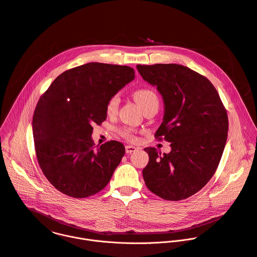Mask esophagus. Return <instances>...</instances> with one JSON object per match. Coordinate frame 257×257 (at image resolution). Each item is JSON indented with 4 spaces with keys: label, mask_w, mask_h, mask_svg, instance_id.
I'll list each match as a JSON object with an SVG mask.
<instances>
[{
    "label": "esophagus",
    "mask_w": 257,
    "mask_h": 257,
    "mask_svg": "<svg viewBox=\"0 0 257 257\" xmlns=\"http://www.w3.org/2000/svg\"><path fill=\"white\" fill-rule=\"evenodd\" d=\"M125 150H126V153L130 154L132 152H135L137 150V148L135 146H132V145H126L125 146Z\"/></svg>",
    "instance_id": "obj_1"
}]
</instances>
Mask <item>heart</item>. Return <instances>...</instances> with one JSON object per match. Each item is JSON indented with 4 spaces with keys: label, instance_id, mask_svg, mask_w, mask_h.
<instances>
[{
    "label": "heart",
    "instance_id": "heart-1",
    "mask_svg": "<svg viewBox=\"0 0 257 257\" xmlns=\"http://www.w3.org/2000/svg\"><path fill=\"white\" fill-rule=\"evenodd\" d=\"M134 99L136 100V102L138 103V105L143 109L145 108L147 105L153 103V102H158V98L156 96V94L150 90V89H139L137 91L134 92ZM119 103H120V98L119 95H114L112 96L106 106V111L109 115H113L117 112L118 107H119ZM120 134L128 139V140H134L135 139V135L132 129L130 128H122L120 130Z\"/></svg>",
    "mask_w": 257,
    "mask_h": 257
}]
</instances>
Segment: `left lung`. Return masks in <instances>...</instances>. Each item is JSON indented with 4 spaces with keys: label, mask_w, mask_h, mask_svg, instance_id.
<instances>
[{
    "label": "left lung",
    "mask_w": 257,
    "mask_h": 257,
    "mask_svg": "<svg viewBox=\"0 0 257 257\" xmlns=\"http://www.w3.org/2000/svg\"><path fill=\"white\" fill-rule=\"evenodd\" d=\"M136 67L162 96L164 116L155 137H164L172 147L163 154L144 148L149 155L142 170L145 185L161 199H187L207 185L219 165L228 135L226 109L212 82L187 66Z\"/></svg>",
    "instance_id": "8db88e82"
}]
</instances>
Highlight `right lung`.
I'll return each mask as SVG.
<instances>
[{"label": "right lung", "mask_w": 257, "mask_h": 257, "mask_svg": "<svg viewBox=\"0 0 257 257\" xmlns=\"http://www.w3.org/2000/svg\"><path fill=\"white\" fill-rule=\"evenodd\" d=\"M134 77L130 66L90 62L62 72L40 97L32 121L36 156L62 194L87 198L110 182L125 147L112 140L96 149L93 125L106 120L109 99Z\"/></svg>", "instance_id": "right-lung-1"}]
</instances>
